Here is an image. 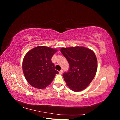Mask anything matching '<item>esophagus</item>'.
Here are the masks:
<instances>
[{"label":"esophagus","mask_w":120,"mask_h":120,"mask_svg":"<svg viewBox=\"0 0 120 120\" xmlns=\"http://www.w3.org/2000/svg\"><path fill=\"white\" fill-rule=\"evenodd\" d=\"M63 73V70H61L60 71H59V74H60V75H61Z\"/></svg>","instance_id":"esophagus-1"}]
</instances>
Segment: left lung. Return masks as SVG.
Instances as JSON below:
<instances>
[{
  "label": "left lung",
  "mask_w": 120,
  "mask_h": 120,
  "mask_svg": "<svg viewBox=\"0 0 120 120\" xmlns=\"http://www.w3.org/2000/svg\"><path fill=\"white\" fill-rule=\"evenodd\" d=\"M60 52L70 66L68 71L63 75L67 85L75 92L85 89L93 81L97 71L95 53L82 46L62 48Z\"/></svg>",
  "instance_id": "8db88e82"
}]
</instances>
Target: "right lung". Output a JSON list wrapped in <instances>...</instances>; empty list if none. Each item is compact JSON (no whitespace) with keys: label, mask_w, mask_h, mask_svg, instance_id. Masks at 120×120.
Segmentation results:
<instances>
[{"label":"right lung","mask_w":120,"mask_h":120,"mask_svg":"<svg viewBox=\"0 0 120 120\" xmlns=\"http://www.w3.org/2000/svg\"><path fill=\"white\" fill-rule=\"evenodd\" d=\"M57 49L38 46L30 50L24 57L22 69L24 77L30 84L42 89L49 86L59 74L55 70L52 57Z\"/></svg>","instance_id":"obj_1"}]
</instances>
